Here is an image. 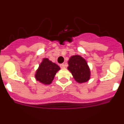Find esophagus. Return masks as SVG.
I'll use <instances>...</instances> for the list:
<instances>
[{"mask_svg":"<svg viewBox=\"0 0 124 124\" xmlns=\"http://www.w3.org/2000/svg\"><path fill=\"white\" fill-rule=\"evenodd\" d=\"M60 68H62V69H64L66 68V65L64 64H61L60 65Z\"/></svg>","mask_w":124,"mask_h":124,"instance_id":"34e87169","label":"esophagus"}]
</instances>
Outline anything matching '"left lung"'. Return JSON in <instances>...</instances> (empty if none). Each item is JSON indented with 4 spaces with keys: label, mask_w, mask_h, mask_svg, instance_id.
<instances>
[{
    "label": "left lung",
    "mask_w": 124,
    "mask_h": 124,
    "mask_svg": "<svg viewBox=\"0 0 124 124\" xmlns=\"http://www.w3.org/2000/svg\"><path fill=\"white\" fill-rule=\"evenodd\" d=\"M68 70L75 80L79 83H85L90 79L91 72L86 61L78 55L71 56L68 60Z\"/></svg>",
    "instance_id": "1"
}]
</instances>
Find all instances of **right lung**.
I'll return each instance as SVG.
<instances>
[{"mask_svg": "<svg viewBox=\"0 0 124 124\" xmlns=\"http://www.w3.org/2000/svg\"><path fill=\"white\" fill-rule=\"evenodd\" d=\"M60 69V68L56 64L47 58H44L36 71L35 78L44 85H50L54 80L56 72Z\"/></svg>", "mask_w": 124, "mask_h": 124, "instance_id": "add662e5", "label": "right lung"}]
</instances>
